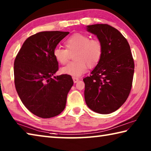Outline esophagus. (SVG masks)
<instances>
[{
	"label": "esophagus",
	"instance_id": "esophagus-1",
	"mask_svg": "<svg viewBox=\"0 0 151 151\" xmlns=\"http://www.w3.org/2000/svg\"><path fill=\"white\" fill-rule=\"evenodd\" d=\"M73 81L75 83H76L79 81L78 78H76V77H73Z\"/></svg>",
	"mask_w": 151,
	"mask_h": 151
}]
</instances>
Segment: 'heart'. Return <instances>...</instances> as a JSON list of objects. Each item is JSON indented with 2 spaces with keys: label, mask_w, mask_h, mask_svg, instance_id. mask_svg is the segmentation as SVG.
Masks as SVG:
<instances>
[{
  "label": "heart",
  "mask_w": 151,
  "mask_h": 151,
  "mask_svg": "<svg viewBox=\"0 0 151 151\" xmlns=\"http://www.w3.org/2000/svg\"><path fill=\"white\" fill-rule=\"evenodd\" d=\"M64 44L66 48L59 47L53 50L56 60L61 65L68 62L70 54H73L75 61L61 69L64 74L79 77L87 70V66L94 67L99 64L103 53V46L99 39H91L88 35L76 33L66 39Z\"/></svg>",
  "instance_id": "b5f03b06"
}]
</instances>
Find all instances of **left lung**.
Returning <instances> with one entry per match:
<instances>
[{
    "label": "left lung",
    "instance_id": "1",
    "mask_svg": "<svg viewBox=\"0 0 151 151\" xmlns=\"http://www.w3.org/2000/svg\"><path fill=\"white\" fill-rule=\"evenodd\" d=\"M103 46L102 58L91 75L83 78L85 99L88 108L100 114L119 109L129 95L134 64L127 39L115 28L106 24L88 25Z\"/></svg>",
    "mask_w": 151,
    "mask_h": 151
}]
</instances>
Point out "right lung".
Segmentation results:
<instances>
[{
  "label": "right lung",
  "instance_id": "obj_1",
  "mask_svg": "<svg viewBox=\"0 0 151 151\" xmlns=\"http://www.w3.org/2000/svg\"><path fill=\"white\" fill-rule=\"evenodd\" d=\"M68 32L44 31L25 40L14 63V85L20 100L35 115L57 116L65 109L73 85L71 76H54L58 63L53 50Z\"/></svg>",
  "mask_w": 151,
  "mask_h": 151
}]
</instances>
